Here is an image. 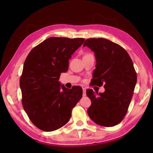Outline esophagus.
<instances>
[{
    "label": "esophagus",
    "mask_w": 153,
    "mask_h": 153,
    "mask_svg": "<svg viewBox=\"0 0 153 153\" xmlns=\"http://www.w3.org/2000/svg\"><path fill=\"white\" fill-rule=\"evenodd\" d=\"M82 89H83V96H86V89L85 87H83Z\"/></svg>",
    "instance_id": "obj_1"
}]
</instances>
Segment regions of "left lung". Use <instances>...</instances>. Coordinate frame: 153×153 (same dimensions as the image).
Segmentation results:
<instances>
[{
  "mask_svg": "<svg viewBox=\"0 0 153 153\" xmlns=\"http://www.w3.org/2000/svg\"><path fill=\"white\" fill-rule=\"evenodd\" d=\"M94 52L96 69L92 74V85L104 84L105 92L96 93L87 89L91 100L87 110L95 123L112 127L122 121L130 104L137 83V73L132 60L121 46L104 38H89L84 47Z\"/></svg>",
  "mask_w": 153,
  "mask_h": 153,
  "instance_id": "8db88e82",
  "label": "left lung"
}]
</instances>
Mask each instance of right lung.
<instances>
[{
  "label": "right lung",
  "mask_w": 153,
  "mask_h": 153,
  "mask_svg": "<svg viewBox=\"0 0 153 153\" xmlns=\"http://www.w3.org/2000/svg\"><path fill=\"white\" fill-rule=\"evenodd\" d=\"M84 38L51 37L27 55L20 80L22 105L31 122L41 130L52 131L64 126L82 97V88L68 89L59 82L68 71L69 59Z\"/></svg>",
  "instance_id": "obj_1"
}]
</instances>
